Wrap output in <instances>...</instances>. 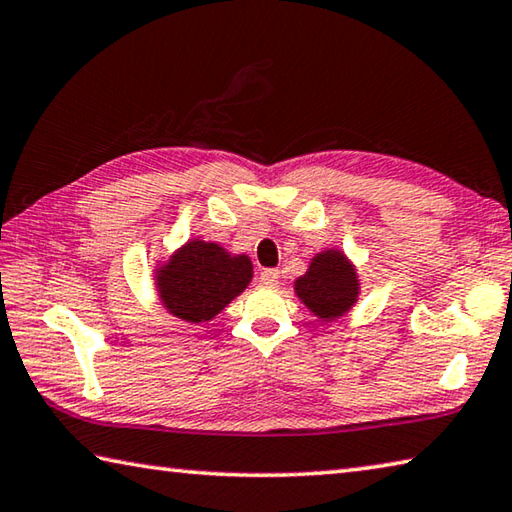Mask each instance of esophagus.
Returning a JSON list of instances; mask_svg holds the SVG:
<instances>
[{
	"instance_id": "1",
	"label": "esophagus",
	"mask_w": 512,
	"mask_h": 512,
	"mask_svg": "<svg viewBox=\"0 0 512 512\" xmlns=\"http://www.w3.org/2000/svg\"><path fill=\"white\" fill-rule=\"evenodd\" d=\"M259 282H262V286L266 288H273L280 284V271L277 268H266V271H262V275H259Z\"/></svg>"
}]
</instances>
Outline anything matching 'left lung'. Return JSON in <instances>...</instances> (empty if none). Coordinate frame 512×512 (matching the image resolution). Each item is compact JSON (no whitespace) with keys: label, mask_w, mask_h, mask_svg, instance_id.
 Wrapping results in <instances>:
<instances>
[{"label":"left lung","mask_w":512,"mask_h":512,"mask_svg":"<svg viewBox=\"0 0 512 512\" xmlns=\"http://www.w3.org/2000/svg\"><path fill=\"white\" fill-rule=\"evenodd\" d=\"M295 295L322 322L349 313L360 300V275L345 250L327 248L315 253L306 273L293 282Z\"/></svg>","instance_id":"left-lung-1"}]
</instances>
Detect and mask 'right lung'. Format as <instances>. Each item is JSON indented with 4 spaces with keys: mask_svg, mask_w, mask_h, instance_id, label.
Returning <instances> with one entry per match:
<instances>
[{
    "mask_svg": "<svg viewBox=\"0 0 512 512\" xmlns=\"http://www.w3.org/2000/svg\"><path fill=\"white\" fill-rule=\"evenodd\" d=\"M253 262L217 241L188 239L154 266V288L163 309L190 324L210 322L248 288Z\"/></svg>",
    "mask_w": 512,
    "mask_h": 512,
    "instance_id": "right-lung-1",
    "label": "right lung"
}]
</instances>
